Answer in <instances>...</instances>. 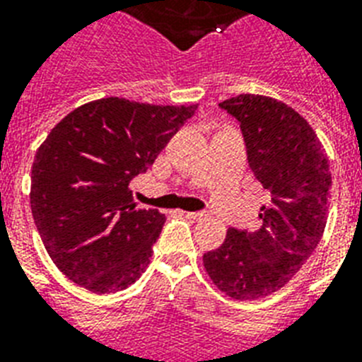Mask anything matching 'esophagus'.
I'll return each mask as SVG.
<instances>
[{
	"mask_svg": "<svg viewBox=\"0 0 362 362\" xmlns=\"http://www.w3.org/2000/svg\"><path fill=\"white\" fill-rule=\"evenodd\" d=\"M186 216L187 218H189V220H195V221H201V220H204V218H206V212H186Z\"/></svg>",
	"mask_w": 362,
	"mask_h": 362,
	"instance_id": "esophagus-1",
	"label": "esophagus"
}]
</instances>
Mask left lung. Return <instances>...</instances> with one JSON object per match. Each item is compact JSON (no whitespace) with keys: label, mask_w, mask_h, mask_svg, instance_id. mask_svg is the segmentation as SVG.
<instances>
[{"label":"left lung","mask_w":362,"mask_h":362,"mask_svg":"<svg viewBox=\"0 0 362 362\" xmlns=\"http://www.w3.org/2000/svg\"><path fill=\"white\" fill-rule=\"evenodd\" d=\"M220 107L240 122L247 163L270 192V204L261 206V229L231 227L203 263L226 295L255 300L286 286L320 244L332 184L329 159L308 122L281 101L242 93Z\"/></svg>","instance_id":"1"}]
</instances>
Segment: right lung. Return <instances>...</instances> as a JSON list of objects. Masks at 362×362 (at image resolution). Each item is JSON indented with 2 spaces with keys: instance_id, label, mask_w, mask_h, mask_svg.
<instances>
[{
  "instance_id": "obj_1",
  "label": "right lung",
  "mask_w": 362,
  "mask_h": 362,
  "mask_svg": "<svg viewBox=\"0 0 362 362\" xmlns=\"http://www.w3.org/2000/svg\"><path fill=\"white\" fill-rule=\"evenodd\" d=\"M197 110L105 98L65 116L31 167V214L54 264L93 293L131 286L165 214L136 210L129 182L153 165Z\"/></svg>"
}]
</instances>
